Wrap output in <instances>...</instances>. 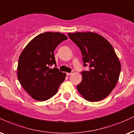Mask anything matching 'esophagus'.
<instances>
[{"mask_svg": "<svg viewBox=\"0 0 134 134\" xmlns=\"http://www.w3.org/2000/svg\"><path fill=\"white\" fill-rule=\"evenodd\" d=\"M73 74H74V72H70V73H67V74H67V76H69V75H72Z\"/></svg>", "mask_w": 134, "mask_h": 134, "instance_id": "obj_1", "label": "esophagus"}]
</instances>
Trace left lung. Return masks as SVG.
Here are the masks:
<instances>
[{"label": "left lung", "instance_id": "left-lung-1", "mask_svg": "<svg viewBox=\"0 0 134 134\" xmlns=\"http://www.w3.org/2000/svg\"><path fill=\"white\" fill-rule=\"evenodd\" d=\"M82 52L83 65L89 70L82 72V81L77 90L86 100L98 101L106 98L116 87L121 65L108 41L93 32L68 33Z\"/></svg>", "mask_w": 134, "mask_h": 134}]
</instances>
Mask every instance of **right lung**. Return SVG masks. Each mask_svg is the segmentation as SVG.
Segmentation results:
<instances>
[{
	"label": "right lung",
	"instance_id": "1",
	"mask_svg": "<svg viewBox=\"0 0 134 134\" xmlns=\"http://www.w3.org/2000/svg\"><path fill=\"white\" fill-rule=\"evenodd\" d=\"M67 37L60 33L46 32L34 38L20 54L18 79L25 91L35 100L43 101L52 97L65 79L66 74L57 68L54 51Z\"/></svg>",
	"mask_w": 134,
	"mask_h": 134
}]
</instances>
